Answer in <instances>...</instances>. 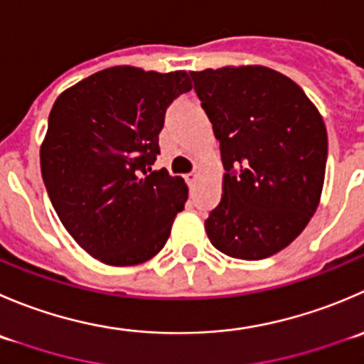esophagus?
<instances>
[{
    "mask_svg": "<svg viewBox=\"0 0 364 364\" xmlns=\"http://www.w3.org/2000/svg\"><path fill=\"white\" fill-rule=\"evenodd\" d=\"M197 179H199V174H197V172H190V174H186V183H188L190 186L196 185Z\"/></svg>",
    "mask_w": 364,
    "mask_h": 364,
    "instance_id": "esophagus-1",
    "label": "esophagus"
}]
</instances>
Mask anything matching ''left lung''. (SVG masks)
<instances>
[{"label":"left lung","instance_id":"8db88e82","mask_svg":"<svg viewBox=\"0 0 364 364\" xmlns=\"http://www.w3.org/2000/svg\"><path fill=\"white\" fill-rule=\"evenodd\" d=\"M220 140L224 193L204 222L215 249L264 259L290 245L318 206L327 132L297 83L268 67L190 73Z\"/></svg>","mask_w":364,"mask_h":364}]
</instances>
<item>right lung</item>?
Returning a JSON list of instances; mask_svg holds the SVG:
<instances>
[{"instance_id": "1", "label": "right lung", "mask_w": 364, "mask_h": 364, "mask_svg": "<svg viewBox=\"0 0 364 364\" xmlns=\"http://www.w3.org/2000/svg\"><path fill=\"white\" fill-rule=\"evenodd\" d=\"M192 88L185 70L112 67L55 101L41 171L60 222L90 256L115 267L164 249L188 188L165 168L151 172L172 101Z\"/></svg>"}]
</instances>
